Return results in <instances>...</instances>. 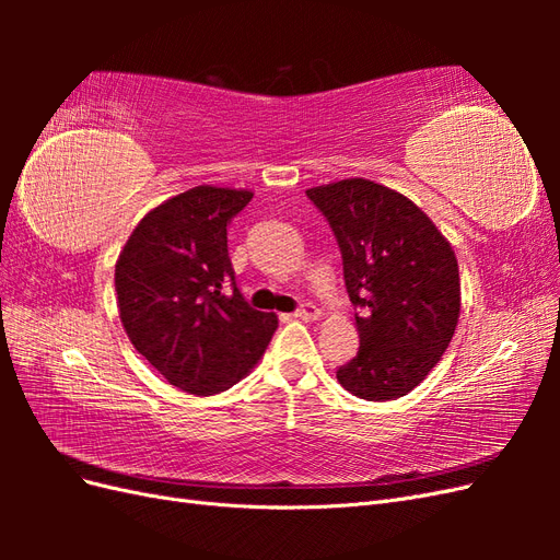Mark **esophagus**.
Returning a JSON list of instances; mask_svg holds the SVG:
<instances>
[{
	"mask_svg": "<svg viewBox=\"0 0 560 560\" xmlns=\"http://www.w3.org/2000/svg\"><path fill=\"white\" fill-rule=\"evenodd\" d=\"M319 308L313 306V303H303V306L294 313L296 319H303V322H313V319H319Z\"/></svg>",
	"mask_w": 560,
	"mask_h": 560,
	"instance_id": "34e87169",
	"label": "esophagus"
}]
</instances>
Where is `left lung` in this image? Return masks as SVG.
<instances>
[{"label": "left lung", "mask_w": 560, "mask_h": 560, "mask_svg": "<svg viewBox=\"0 0 560 560\" xmlns=\"http://www.w3.org/2000/svg\"><path fill=\"white\" fill-rule=\"evenodd\" d=\"M343 257L360 350L338 366L350 395H409L442 360L460 317V273L451 243L413 200L362 177L313 186Z\"/></svg>", "instance_id": "8db88e82"}]
</instances>
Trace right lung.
Segmentation results:
<instances>
[{
    "label": "right lung",
    "mask_w": 560,
    "mask_h": 560,
    "mask_svg": "<svg viewBox=\"0 0 560 560\" xmlns=\"http://www.w3.org/2000/svg\"><path fill=\"white\" fill-rule=\"evenodd\" d=\"M247 189L194 186L147 212L116 261V303L142 358L184 393L208 397L261 360L276 313L254 311L235 287L226 226Z\"/></svg>",
    "instance_id": "right-lung-1"
}]
</instances>
